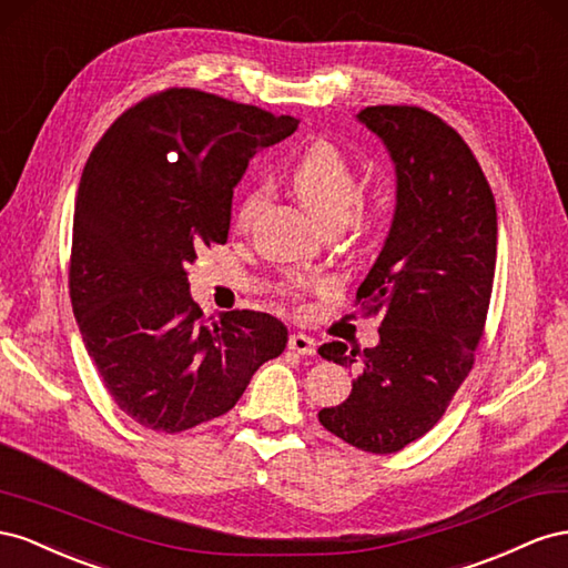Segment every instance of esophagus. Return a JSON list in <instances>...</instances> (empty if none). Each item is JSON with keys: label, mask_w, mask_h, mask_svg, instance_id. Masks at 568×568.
<instances>
[{"label": "esophagus", "mask_w": 568, "mask_h": 568, "mask_svg": "<svg viewBox=\"0 0 568 568\" xmlns=\"http://www.w3.org/2000/svg\"><path fill=\"white\" fill-rule=\"evenodd\" d=\"M287 347L293 349V352H297V354H302V356H312V354L316 352L314 337L304 335V333H293V335H290V339H287Z\"/></svg>", "instance_id": "34e87169"}]
</instances>
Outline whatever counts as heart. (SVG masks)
Segmentation results:
<instances>
[{"instance_id": "obj_1", "label": "heart", "mask_w": 568, "mask_h": 568, "mask_svg": "<svg viewBox=\"0 0 568 568\" xmlns=\"http://www.w3.org/2000/svg\"><path fill=\"white\" fill-rule=\"evenodd\" d=\"M287 183L295 197L310 209L326 229L349 221L354 229H368L376 209L359 194V175L349 156L328 140L312 142L287 169ZM266 192L262 185H242L233 204V225L247 231L262 212Z\"/></svg>"}]
</instances>
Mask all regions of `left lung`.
Masks as SVG:
<instances>
[{
    "instance_id": "1",
    "label": "left lung",
    "mask_w": 568,
    "mask_h": 568,
    "mask_svg": "<svg viewBox=\"0 0 568 568\" xmlns=\"http://www.w3.org/2000/svg\"><path fill=\"white\" fill-rule=\"evenodd\" d=\"M359 119L390 152L397 206L385 245L356 290L381 316L376 347L326 343L323 359L354 368L349 397L318 412L347 445L393 455L426 435L474 368L495 281L497 209L478 159L440 116L381 104Z\"/></svg>"
}]
</instances>
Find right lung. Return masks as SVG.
Here are the masks:
<instances>
[{
  "label": "right lung",
  "instance_id": "1",
  "mask_svg": "<svg viewBox=\"0 0 568 568\" xmlns=\"http://www.w3.org/2000/svg\"><path fill=\"white\" fill-rule=\"evenodd\" d=\"M297 119L169 88L111 123L80 178L69 266L85 349L116 407L156 433L223 416L287 345L262 312L219 321L190 297L187 266L225 245L233 187Z\"/></svg>",
  "mask_w": 568,
  "mask_h": 568
}]
</instances>
